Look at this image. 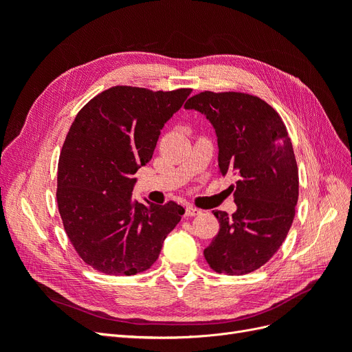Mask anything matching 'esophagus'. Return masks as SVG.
I'll return each mask as SVG.
<instances>
[{
	"label": "esophagus",
	"instance_id": "1",
	"mask_svg": "<svg viewBox=\"0 0 352 352\" xmlns=\"http://www.w3.org/2000/svg\"><path fill=\"white\" fill-rule=\"evenodd\" d=\"M199 214H201V210H198V208H195V207L188 206V207L185 208V216H186V217H195V216H199Z\"/></svg>",
	"mask_w": 352,
	"mask_h": 352
}]
</instances>
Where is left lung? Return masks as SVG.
<instances>
[{"mask_svg": "<svg viewBox=\"0 0 352 352\" xmlns=\"http://www.w3.org/2000/svg\"><path fill=\"white\" fill-rule=\"evenodd\" d=\"M185 109L214 127L220 175L236 177V211H212L220 229L204 257L217 273H251L280 248L294 221L298 167L289 135L280 116L254 95L206 91Z\"/></svg>", "mask_w": 352, "mask_h": 352, "instance_id": "left-lung-1", "label": "left lung"}]
</instances>
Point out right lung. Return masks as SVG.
<instances>
[{"mask_svg":"<svg viewBox=\"0 0 352 352\" xmlns=\"http://www.w3.org/2000/svg\"><path fill=\"white\" fill-rule=\"evenodd\" d=\"M190 89L114 87L78 113L63 145L57 202L80 258L110 276L141 273L158 258L185 210L140 202L133 175L153 158L158 136Z\"/></svg>","mask_w":352,"mask_h":352,"instance_id":"1","label":"right lung"}]
</instances>
